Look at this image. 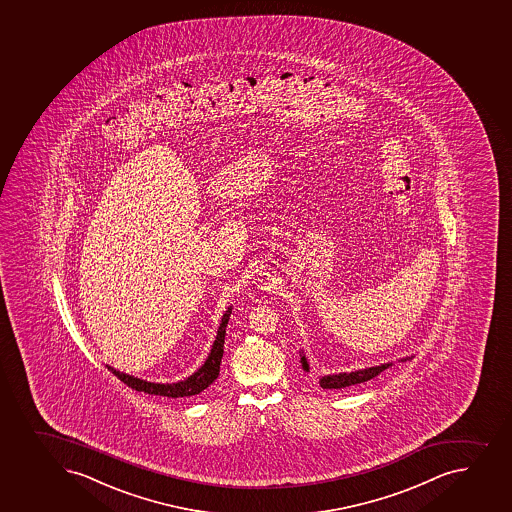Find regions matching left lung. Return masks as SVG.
<instances>
[{
    "label": "left lung",
    "instance_id": "8db88e82",
    "mask_svg": "<svg viewBox=\"0 0 512 512\" xmlns=\"http://www.w3.org/2000/svg\"><path fill=\"white\" fill-rule=\"evenodd\" d=\"M414 355L410 357H402L399 362H405L410 360ZM300 364L305 372H310L309 360L305 357L304 350L300 352ZM394 362H385V364L374 365V367H365V369L354 370V372H339V374L324 375L320 377L319 384L322 389H345L350 385L362 384L367 380L374 379L380 372H384L385 369L392 367Z\"/></svg>",
    "mask_w": 512,
    "mask_h": 512
}]
</instances>
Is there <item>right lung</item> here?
I'll list each match as a JSON object with an SVG mask.
<instances>
[{
	"label": "right lung",
	"mask_w": 512,
	"mask_h": 512,
	"mask_svg": "<svg viewBox=\"0 0 512 512\" xmlns=\"http://www.w3.org/2000/svg\"><path fill=\"white\" fill-rule=\"evenodd\" d=\"M232 314V307H228L223 314L220 325H218L217 337L213 340L212 350L208 354L207 360L203 362L200 369L195 370L187 379L172 382V384H158V382H148V380L138 379L133 375L125 374L120 370L113 369L107 365L108 370L117 375L118 379L122 380L123 384L128 387L138 390V392H145L150 395H163V397H192L207 389L208 385L213 384L220 372V362L223 357V344H225V330H227L228 319Z\"/></svg>",
	"instance_id": "add662e5"
}]
</instances>
